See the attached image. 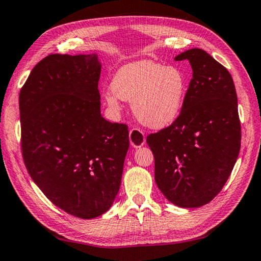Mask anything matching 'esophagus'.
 I'll use <instances>...</instances> for the list:
<instances>
[{
	"label": "esophagus",
	"mask_w": 261,
	"mask_h": 261,
	"mask_svg": "<svg viewBox=\"0 0 261 261\" xmlns=\"http://www.w3.org/2000/svg\"><path fill=\"white\" fill-rule=\"evenodd\" d=\"M129 139H130V144L134 147L138 148V147H142L144 144H145L146 139H145V136L142 131L139 129H131L130 130V134H129Z\"/></svg>",
	"instance_id": "obj_1"
}]
</instances>
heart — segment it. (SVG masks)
<instances>
[{
	"instance_id": "obj_1",
	"label": "heart",
	"mask_w": 261,
	"mask_h": 261,
	"mask_svg": "<svg viewBox=\"0 0 261 261\" xmlns=\"http://www.w3.org/2000/svg\"><path fill=\"white\" fill-rule=\"evenodd\" d=\"M189 79L179 66L138 60L115 73L107 106L121 110V101L131 102L132 113L143 125L160 130L174 123L184 109Z\"/></svg>"
}]
</instances>
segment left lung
Instances as JSON below:
<instances>
[{
  "mask_svg": "<svg viewBox=\"0 0 261 261\" xmlns=\"http://www.w3.org/2000/svg\"><path fill=\"white\" fill-rule=\"evenodd\" d=\"M193 79L179 118L147 137L155 184L173 204L209 203L229 179L241 150L237 94L227 69L201 48L177 55Z\"/></svg>",
  "mask_w": 261,
  "mask_h": 261,
  "instance_id": "8db88e82",
  "label": "left lung"
}]
</instances>
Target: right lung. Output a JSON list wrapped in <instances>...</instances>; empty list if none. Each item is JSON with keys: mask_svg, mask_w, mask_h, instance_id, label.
Returning <instances> with one entry per match:
<instances>
[{"mask_svg": "<svg viewBox=\"0 0 261 261\" xmlns=\"http://www.w3.org/2000/svg\"><path fill=\"white\" fill-rule=\"evenodd\" d=\"M101 68L96 53L49 55L19 93L29 174L53 204L85 220L111 208L129 150L127 126L101 115Z\"/></svg>", "mask_w": 261, "mask_h": 261, "instance_id": "1", "label": "right lung"}]
</instances>
